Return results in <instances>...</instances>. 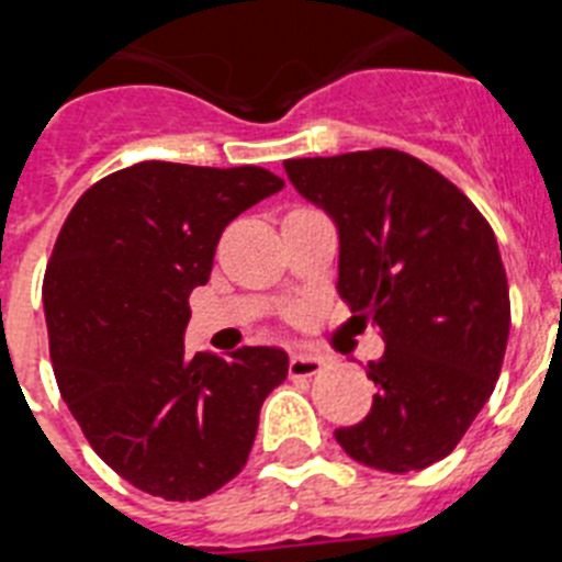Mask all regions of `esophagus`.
I'll use <instances>...</instances> for the list:
<instances>
[{
    "label": "esophagus",
    "mask_w": 562,
    "mask_h": 562,
    "mask_svg": "<svg viewBox=\"0 0 562 562\" xmlns=\"http://www.w3.org/2000/svg\"><path fill=\"white\" fill-rule=\"evenodd\" d=\"M324 357L312 355V351H295L290 357V374L292 376H312L324 369Z\"/></svg>",
    "instance_id": "1"
}]
</instances>
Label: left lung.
<instances>
[{
	"label": "left lung",
	"mask_w": 562,
	"mask_h": 562,
	"mask_svg": "<svg viewBox=\"0 0 562 562\" xmlns=\"http://www.w3.org/2000/svg\"><path fill=\"white\" fill-rule=\"evenodd\" d=\"M340 238L337 292L351 321L380 329L366 366L369 416L335 439L355 461L411 473L441 461L501 374L509 286L493 227L439 171L396 148L284 160Z\"/></svg>",
	"instance_id": "obj_1"
}]
</instances>
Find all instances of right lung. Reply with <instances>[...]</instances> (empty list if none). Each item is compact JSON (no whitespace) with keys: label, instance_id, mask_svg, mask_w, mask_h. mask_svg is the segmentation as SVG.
Here are the masks:
<instances>
[{"label":"right lung","instance_id":"right-lung-1","mask_svg":"<svg viewBox=\"0 0 562 562\" xmlns=\"http://www.w3.org/2000/svg\"><path fill=\"white\" fill-rule=\"evenodd\" d=\"M281 188L258 166L146 160L95 182L58 233L42 290L58 391L92 450L143 493L200 501L225 486L286 380L276 346L186 357L182 342L222 231Z\"/></svg>","mask_w":562,"mask_h":562}]
</instances>
